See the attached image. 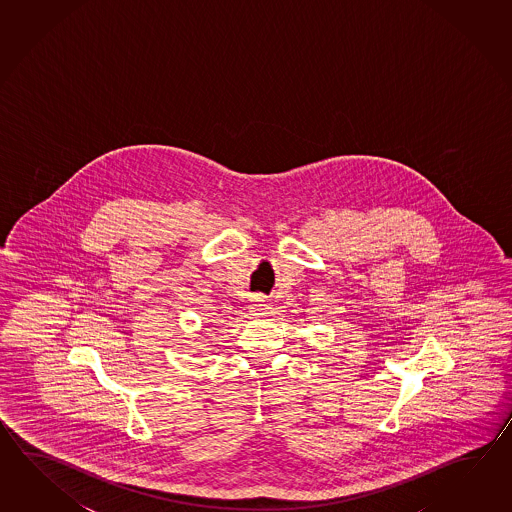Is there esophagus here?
<instances>
[{"label": "esophagus", "instance_id": "esophagus-1", "mask_svg": "<svg viewBox=\"0 0 512 512\" xmlns=\"http://www.w3.org/2000/svg\"><path fill=\"white\" fill-rule=\"evenodd\" d=\"M269 309H271V304H269V300L263 294H256L252 298L251 304H249V311H251L252 315H263Z\"/></svg>", "mask_w": 512, "mask_h": 512}]
</instances>
